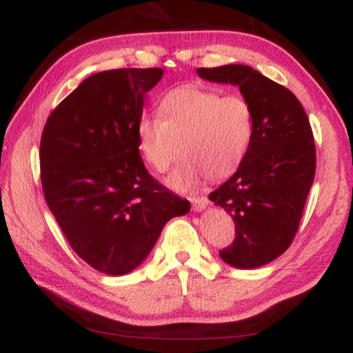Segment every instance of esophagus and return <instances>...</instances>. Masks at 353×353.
Here are the masks:
<instances>
[{
  "label": "esophagus",
  "mask_w": 353,
  "mask_h": 353,
  "mask_svg": "<svg viewBox=\"0 0 353 353\" xmlns=\"http://www.w3.org/2000/svg\"><path fill=\"white\" fill-rule=\"evenodd\" d=\"M191 201H192L194 211H196V212L205 211V209H206L208 205H209V201H208L206 197H194V199H191Z\"/></svg>",
  "instance_id": "1"
}]
</instances>
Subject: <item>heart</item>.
<instances>
[{
	"mask_svg": "<svg viewBox=\"0 0 353 353\" xmlns=\"http://www.w3.org/2000/svg\"><path fill=\"white\" fill-rule=\"evenodd\" d=\"M137 137L142 157L156 171L183 154L165 182L190 191L206 177L220 181L241 167L253 137V112L239 95L182 86L162 97L159 115L139 118Z\"/></svg>",
	"mask_w": 353,
	"mask_h": 353,
	"instance_id": "obj_1",
	"label": "heart"
}]
</instances>
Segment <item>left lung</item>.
I'll use <instances>...</instances> for the list:
<instances>
[{
    "label": "left lung",
    "instance_id": "1",
    "mask_svg": "<svg viewBox=\"0 0 353 353\" xmlns=\"http://www.w3.org/2000/svg\"><path fill=\"white\" fill-rule=\"evenodd\" d=\"M197 74L238 86L253 112L244 162L209 199L235 223V241L220 258L235 268H258L281 256L299 229L316 174L310 119L294 94L252 66L223 65Z\"/></svg>",
    "mask_w": 353,
    "mask_h": 353
}]
</instances>
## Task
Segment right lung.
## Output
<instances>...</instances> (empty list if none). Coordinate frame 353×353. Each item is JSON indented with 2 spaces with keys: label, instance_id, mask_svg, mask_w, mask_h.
<instances>
[{
  "label": "right lung",
  "instance_id": "right-lung-1",
  "mask_svg": "<svg viewBox=\"0 0 353 353\" xmlns=\"http://www.w3.org/2000/svg\"><path fill=\"white\" fill-rule=\"evenodd\" d=\"M161 68L97 72L52 110L41 139L45 200L72 250L123 276L152 252L167 221L191 205L148 174L137 125Z\"/></svg>",
  "mask_w": 353,
  "mask_h": 353
}]
</instances>
